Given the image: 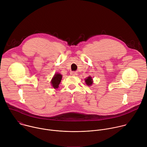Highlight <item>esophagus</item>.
I'll return each mask as SVG.
<instances>
[{"mask_svg":"<svg viewBox=\"0 0 147 147\" xmlns=\"http://www.w3.org/2000/svg\"><path fill=\"white\" fill-rule=\"evenodd\" d=\"M71 75H72V76H76L77 74V73L76 72V71H72V72H71Z\"/></svg>","mask_w":147,"mask_h":147,"instance_id":"obj_1","label":"esophagus"}]
</instances>
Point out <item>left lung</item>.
<instances>
[{
    "label": "left lung",
    "instance_id": "1",
    "mask_svg": "<svg viewBox=\"0 0 147 147\" xmlns=\"http://www.w3.org/2000/svg\"><path fill=\"white\" fill-rule=\"evenodd\" d=\"M85 81H86V84L88 86L92 85V78L91 77H88L87 79L85 80Z\"/></svg>",
    "mask_w": 147,
    "mask_h": 147
}]
</instances>
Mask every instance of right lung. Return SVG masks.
<instances>
[{
	"instance_id": "1",
	"label": "right lung",
	"mask_w": 147,
	"mask_h": 147,
	"mask_svg": "<svg viewBox=\"0 0 147 147\" xmlns=\"http://www.w3.org/2000/svg\"><path fill=\"white\" fill-rule=\"evenodd\" d=\"M61 78H62V76L60 74H56L54 76V77H53V78L51 81L52 85L53 87V88H58L59 84L61 81Z\"/></svg>"
}]
</instances>
